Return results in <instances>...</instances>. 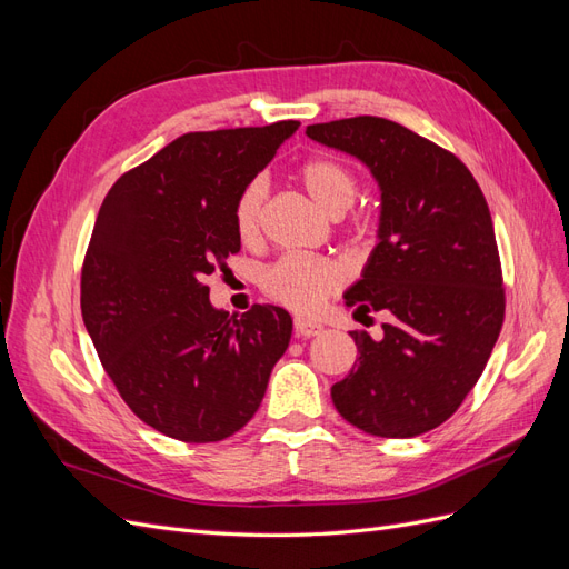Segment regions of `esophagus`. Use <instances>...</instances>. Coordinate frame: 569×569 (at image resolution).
<instances>
[{"label": "esophagus", "instance_id": "obj_1", "mask_svg": "<svg viewBox=\"0 0 569 569\" xmlns=\"http://www.w3.org/2000/svg\"><path fill=\"white\" fill-rule=\"evenodd\" d=\"M320 332H322V325H320V322H316V320H311V318H301V316L295 318V335H297V337L308 339V337H316V335H320Z\"/></svg>", "mask_w": 569, "mask_h": 569}]
</instances>
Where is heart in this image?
Wrapping results in <instances>:
<instances>
[{
    "mask_svg": "<svg viewBox=\"0 0 569 569\" xmlns=\"http://www.w3.org/2000/svg\"><path fill=\"white\" fill-rule=\"evenodd\" d=\"M297 178L303 192L330 218L347 213L358 197V178L353 170L330 157L308 159L299 166ZM266 209L263 180H251L234 201V230L242 242L251 244L261 237ZM343 282L341 268L322 256L291 253L268 266L261 274L266 297L291 311L311 313Z\"/></svg>",
    "mask_w": 569,
    "mask_h": 569,
    "instance_id": "heart-1",
    "label": "heart"
}]
</instances>
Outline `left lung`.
Here are the masks:
<instances>
[{
	"label": "left lung",
	"mask_w": 569,
	"mask_h": 569,
	"mask_svg": "<svg viewBox=\"0 0 569 569\" xmlns=\"http://www.w3.org/2000/svg\"><path fill=\"white\" fill-rule=\"evenodd\" d=\"M306 134L366 163L382 194L377 247L343 299L387 322L380 339L351 332L360 356L332 387L335 408L375 437L425 435L477 385L503 325L487 199L458 157L393 120L341 118Z\"/></svg>",
	"instance_id": "obj_1"
}]
</instances>
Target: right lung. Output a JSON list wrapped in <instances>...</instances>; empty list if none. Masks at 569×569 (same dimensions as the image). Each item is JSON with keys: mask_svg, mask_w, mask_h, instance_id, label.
Here are the masks:
<instances>
[{"mask_svg": "<svg viewBox=\"0 0 569 569\" xmlns=\"http://www.w3.org/2000/svg\"><path fill=\"white\" fill-rule=\"evenodd\" d=\"M299 126L187 132L120 176L101 203L82 263V320L123 401L170 439L239 432L289 347L284 308L230 316L211 306L203 280L239 251L237 197Z\"/></svg>", "mask_w": 569, "mask_h": 569, "instance_id": "add662e5", "label": "right lung"}]
</instances>
